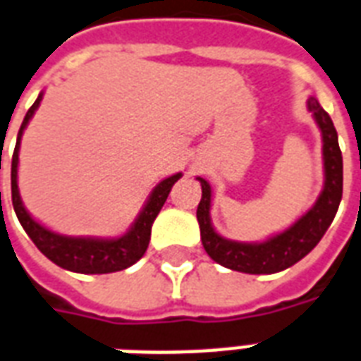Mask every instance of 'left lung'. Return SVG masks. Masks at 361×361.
Here are the masks:
<instances>
[{"mask_svg":"<svg viewBox=\"0 0 361 361\" xmlns=\"http://www.w3.org/2000/svg\"><path fill=\"white\" fill-rule=\"evenodd\" d=\"M309 111L314 115L316 125L322 132V153H324V189L320 197L305 216L297 219L290 229L272 236L265 242H236L217 235L212 227L210 204L212 187L202 178H197L202 185V199L197 208L200 225V240L206 254L219 265L231 271L247 274H272L295 265L326 235L327 227L334 221L343 199V155L334 121L316 98H309Z\"/></svg>","mask_w":361,"mask_h":361,"instance_id":"1","label":"left lung"}]
</instances>
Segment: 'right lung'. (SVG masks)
Returning <instances> with one entry per match:
<instances>
[{"label":"right lung","instance_id":"right-lung-1","mask_svg":"<svg viewBox=\"0 0 361 361\" xmlns=\"http://www.w3.org/2000/svg\"><path fill=\"white\" fill-rule=\"evenodd\" d=\"M41 98H43V92L37 96L34 106L27 109L26 117L22 121L18 137H16L15 153H13V162H11V195H13V208H15L18 221L27 233V236L34 240L41 254L62 269L81 272V274H107V272L123 271L126 267L134 265L137 259H142V255L145 254V250L149 246L151 225L155 221V217L159 216L162 204L169 199L170 189L176 181L180 180L181 174L170 176L153 189L149 199L145 202L144 210L140 212L134 225L128 229V233H125L119 238H75V236L56 235V233L45 229L26 212L20 200L18 183H16L22 132L30 123V119L34 117L35 109L39 107Z\"/></svg>","mask_w":361,"mask_h":361}]
</instances>
